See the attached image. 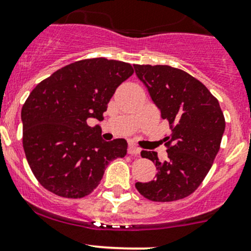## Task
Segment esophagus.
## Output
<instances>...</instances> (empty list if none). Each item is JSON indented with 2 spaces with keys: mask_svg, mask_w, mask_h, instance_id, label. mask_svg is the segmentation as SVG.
<instances>
[{
  "mask_svg": "<svg viewBox=\"0 0 251 251\" xmlns=\"http://www.w3.org/2000/svg\"><path fill=\"white\" fill-rule=\"evenodd\" d=\"M128 154L136 155V157H139V155H140V148L134 146V145H130V146L128 147Z\"/></svg>",
  "mask_w": 251,
  "mask_h": 251,
  "instance_id": "obj_1",
  "label": "esophagus"
}]
</instances>
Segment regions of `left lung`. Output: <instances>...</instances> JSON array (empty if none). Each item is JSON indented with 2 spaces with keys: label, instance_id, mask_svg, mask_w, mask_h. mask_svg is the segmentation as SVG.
<instances>
[{
  "label": "left lung",
  "instance_id": "left-lung-1",
  "mask_svg": "<svg viewBox=\"0 0 251 251\" xmlns=\"http://www.w3.org/2000/svg\"><path fill=\"white\" fill-rule=\"evenodd\" d=\"M134 68L171 129L163 140L169 159L160 163L157 153L142 151L141 157L152 160L158 172L155 179L135 187L151 201L180 200L198 189L211 170L225 130L224 114L208 88L187 72L151 64Z\"/></svg>",
  "mask_w": 251,
  "mask_h": 251
}]
</instances>
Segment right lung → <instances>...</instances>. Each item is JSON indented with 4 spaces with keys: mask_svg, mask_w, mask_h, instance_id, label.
<instances>
[{
    "mask_svg": "<svg viewBox=\"0 0 251 251\" xmlns=\"http://www.w3.org/2000/svg\"><path fill=\"white\" fill-rule=\"evenodd\" d=\"M134 73L122 61H76L39 82L21 110L23 146L37 180L62 198L80 199L100 183L107 164L126 154L125 139L104 141L98 126L116 88Z\"/></svg>",
    "mask_w": 251,
    "mask_h": 251,
    "instance_id": "obj_1",
    "label": "right lung"
}]
</instances>
